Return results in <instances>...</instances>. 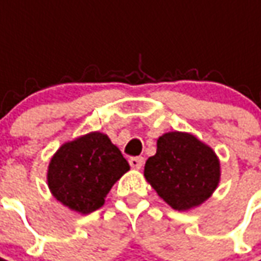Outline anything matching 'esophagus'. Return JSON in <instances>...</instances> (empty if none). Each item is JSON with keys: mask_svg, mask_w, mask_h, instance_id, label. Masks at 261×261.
<instances>
[{"mask_svg": "<svg viewBox=\"0 0 261 261\" xmlns=\"http://www.w3.org/2000/svg\"><path fill=\"white\" fill-rule=\"evenodd\" d=\"M130 166L133 169H141L142 166H144V158L142 156L130 158Z\"/></svg>", "mask_w": 261, "mask_h": 261, "instance_id": "1", "label": "esophagus"}]
</instances>
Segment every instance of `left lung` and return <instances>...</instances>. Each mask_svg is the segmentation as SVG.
<instances>
[{"mask_svg": "<svg viewBox=\"0 0 261 261\" xmlns=\"http://www.w3.org/2000/svg\"><path fill=\"white\" fill-rule=\"evenodd\" d=\"M144 176L173 210L189 211L217 190L221 164L213 148L196 136L169 131L158 138L156 153L147 159Z\"/></svg>", "mask_w": 261, "mask_h": 261, "instance_id": "8db88e82", "label": "left lung"}]
</instances>
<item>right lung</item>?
I'll list each match as a JSON object with an SVG mask.
<instances>
[{"instance_id":"right-lung-1","label":"right lung","mask_w":261,"mask_h":261,"mask_svg":"<svg viewBox=\"0 0 261 261\" xmlns=\"http://www.w3.org/2000/svg\"><path fill=\"white\" fill-rule=\"evenodd\" d=\"M130 165L106 134L92 131L64 142L47 168V186L56 200L82 215L96 211Z\"/></svg>"}]
</instances>
